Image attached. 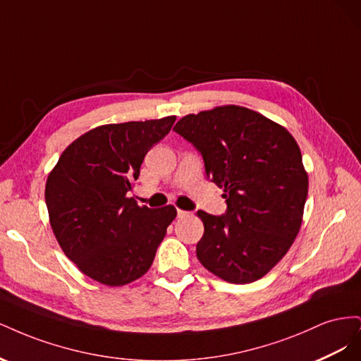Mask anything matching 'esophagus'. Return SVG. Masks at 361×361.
<instances>
[{
    "label": "esophagus",
    "mask_w": 361,
    "mask_h": 361,
    "mask_svg": "<svg viewBox=\"0 0 361 361\" xmlns=\"http://www.w3.org/2000/svg\"><path fill=\"white\" fill-rule=\"evenodd\" d=\"M190 215H191V212H188V211L178 209V216H179V218H185V216H190Z\"/></svg>",
    "instance_id": "34e87169"
}]
</instances>
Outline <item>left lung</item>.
<instances>
[{"label":"left lung","instance_id":"1","mask_svg":"<svg viewBox=\"0 0 361 361\" xmlns=\"http://www.w3.org/2000/svg\"><path fill=\"white\" fill-rule=\"evenodd\" d=\"M174 130L197 147L227 203L223 216L197 212L204 226L195 248L200 264L235 285L262 279L302 223L309 176L298 143L285 126L239 105L187 114Z\"/></svg>","mask_w":361,"mask_h":361}]
</instances>
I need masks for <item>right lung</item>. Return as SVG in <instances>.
<instances>
[{"instance_id":"add662e5","label":"right lung","mask_w":361,"mask_h":361,"mask_svg":"<svg viewBox=\"0 0 361 361\" xmlns=\"http://www.w3.org/2000/svg\"><path fill=\"white\" fill-rule=\"evenodd\" d=\"M176 120L96 126L64 149L47 179L49 223L63 253L82 274L106 286L145 276L176 218V207L138 206L128 197L150 147Z\"/></svg>"}]
</instances>
